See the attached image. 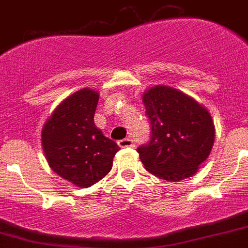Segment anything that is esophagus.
<instances>
[{"instance_id":"obj_1","label":"esophagus","mask_w":248,"mask_h":248,"mask_svg":"<svg viewBox=\"0 0 248 248\" xmlns=\"http://www.w3.org/2000/svg\"><path fill=\"white\" fill-rule=\"evenodd\" d=\"M118 145H119L120 147H133L134 142H133V140L129 139V138H126V139L119 140V141H118Z\"/></svg>"}]
</instances>
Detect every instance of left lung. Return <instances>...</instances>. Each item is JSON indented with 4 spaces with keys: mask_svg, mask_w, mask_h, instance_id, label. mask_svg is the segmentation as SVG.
<instances>
[{
    "mask_svg": "<svg viewBox=\"0 0 248 248\" xmlns=\"http://www.w3.org/2000/svg\"><path fill=\"white\" fill-rule=\"evenodd\" d=\"M151 123V140L138 149L145 169L167 182L194 176L215 141V125L208 109L185 92L165 85L142 94Z\"/></svg>",
    "mask_w": 248,
    "mask_h": 248,
    "instance_id": "8db88e82",
    "label": "left lung"
}]
</instances>
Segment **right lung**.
<instances>
[{"instance_id":"1","label":"right lung","mask_w":248,"mask_h":248,"mask_svg":"<svg viewBox=\"0 0 248 248\" xmlns=\"http://www.w3.org/2000/svg\"><path fill=\"white\" fill-rule=\"evenodd\" d=\"M99 94L86 87L63 99L42 129L50 169L77 187L87 188L112 170L119 146L94 125Z\"/></svg>"}]
</instances>
